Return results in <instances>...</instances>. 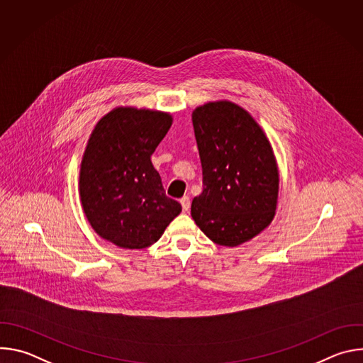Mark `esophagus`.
<instances>
[{
  "label": "esophagus",
  "mask_w": 363,
  "mask_h": 363,
  "mask_svg": "<svg viewBox=\"0 0 363 363\" xmlns=\"http://www.w3.org/2000/svg\"><path fill=\"white\" fill-rule=\"evenodd\" d=\"M181 205H182V210L186 213L189 208H191V201L188 196H184L181 198Z\"/></svg>",
  "instance_id": "1"
}]
</instances>
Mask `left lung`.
Wrapping results in <instances>:
<instances>
[{"instance_id": "1", "label": "left lung", "mask_w": 363, "mask_h": 363, "mask_svg": "<svg viewBox=\"0 0 363 363\" xmlns=\"http://www.w3.org/2000/svg\"><path fill=\"white\" fill-rule=\"evenodd\" d=\"M202 192L191 216L216 244L237 247L273 221L279 171L263 129L235 103L210 101L192 113Z\"/></svg>"}]
</instances>
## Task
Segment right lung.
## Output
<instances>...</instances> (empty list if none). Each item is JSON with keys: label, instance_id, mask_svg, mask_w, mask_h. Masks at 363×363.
Masks as SVG:
<instances>
[{"label": "right lung", "instance_id": "obj_1", "mask_svg": "<svg viewBox=\"0 0 363 363\" xmlns=\"http://www.w3.org/2000/svg\"><path fill=\"white\" fill-rule=\"evenodd\" d=\"M171 125L165 112L116 108L90 135L79 178L82 206L93 230L121 248L157 242L182 211L150 161Z\"/></svg>", "mask_w": 363, "mask_h": 363}]
</instances>
